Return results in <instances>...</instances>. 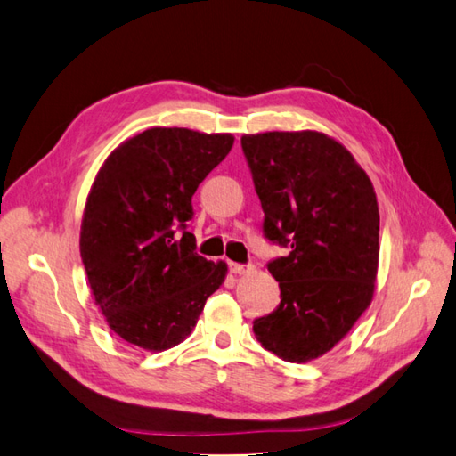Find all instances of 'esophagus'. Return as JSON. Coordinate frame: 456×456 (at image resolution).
Listing matches in <instances>:
<instances>
[{
  "instance_id": "1",
  "label": "esophagus",
  "mask_w": 456,
  "mask_h": 456,
  "mask_svg": "<svg viewBox=\"0 0 456 456\" xmlns=\"http://www.w3.org/2000/svg\"><path fill=\"white\" fill-rule=\"evenodd\" d=\"M229 272L235 273V275H244V273H250V272H252V265H250V264L229 262Z\"/></svg>"
}]
</instances>
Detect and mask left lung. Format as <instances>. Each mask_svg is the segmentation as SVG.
I'll list each match as a JSON object with an SVG mask.
<instances>
[{"mask_svg": "<svg viewBox=\"0 0 456 456\" xmlns=\"http://www.w3.org/2000/svg\"><path fill=\"white\" fill-rule=\"evenodd\" d=\"M264 209V237L287 256L267 262L281 302L254 320L262 346L287 362L331 350L373 295L379 209L350 151L314 131L240 138Z\"/></svg>", "mask_w": 456, "mask_h": 456, "instance_id": "obj_1", "label": "left lung"}]
</instances>
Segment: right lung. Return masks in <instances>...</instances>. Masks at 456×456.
<instances>
[{"label":"right lung","mask_w":456,"mask_h":456,"mask_svg":"<svg viewBox=\"0 0 456 456\" xmlns=\"http://www.w3.org/2000/svg\"><path fill=\"white\" fill-rule=\"evenodd\" d=\"M231 134L148 128L103 163L92 184L80 256L110 328L136 346L166 350L191 335L227 265L196 252L192 196L225 159Z\"/></svg>","instance_id":"1"}]
</instances>
